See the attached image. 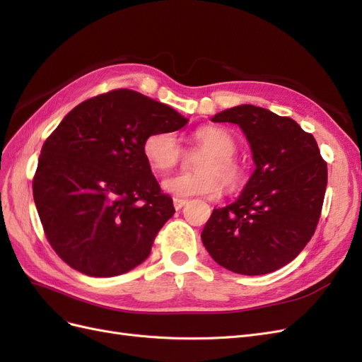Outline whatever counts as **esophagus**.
<instances>
[{
  "instance_id": "34e87169",
  "label": "esophagus",
  "mask_w": 362,
  "mask_h": 362,
  "mask_svg": "<svg viewBox=\"0 0 362 362\" xmlns=\"http://www.w3.org/2000/svg\"><path fill=\"white\" fill-rule=\"evenodd\" d=\"M187 204V199H181V198H175L173 199V206L175 210H181V208Z\"/></svg>"
}]
</instances>
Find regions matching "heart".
I'll return each mask as SVG.
<instances>
[{
  "instance_id": "obj_1",
  "label": "heart",
  "mask_w": 362,
  "mask_h": 362,
  "mask_svg": "<svg viewBox=\"0 0 362 362\" xmlns=\"http://www.w3.org/2000/svg\"><path fill=\"white\" fill-rule=\"evenodd\" d=\"M193 141L199 149L206 151L196 164L198 172H181L163 180V189L175 196H213L223 187L234 192L243 185L246 170L237 152V140L228 129L221 127H202L193 133ZM149 166L164 172L173 169L181 161L184 149L178 137L170 131L151 133L141 145Z\"/></svg>"
}]
</instances>
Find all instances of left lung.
I'll list each match as a JSON object with an SVG mask.
<instances>
[{"mask_svg":"<svg viewBox=\"0 0 362 362\" xmlns=\"http://www.w3.org/2000/svg\"><path fill=\"white\" fill-rule=\"evenodd\" d=\"M213 122H231L250 144L255 170L238 199L214 208L201 234L208 254L240 275H266L298 257L319 223L327 166L313 134L291 117L238 105Z\"/></svg>","mask_w":362,"mask_h":362,"instance_id":"1","label":"left lung"}]
</instances>
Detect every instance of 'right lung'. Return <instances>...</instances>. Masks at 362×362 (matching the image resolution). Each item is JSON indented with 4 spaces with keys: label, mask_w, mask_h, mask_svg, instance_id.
<instances>
[{
    "label": "right lung",
    "mask_w": 362,
    "mask_h": 362,
    "mask_svg": "<svg viewBox=\"0 0 362 362\" xmlns=\"http://www.w3.org/2000/svg\"><path fill=\"white\" fill-rule=\"evenodd\" d=\"M187 124L169 105L129 89L90 98L42 146L33 198L51 247L84 275H122L144 262L173 216L141 145Z\"/></svg>",
    "instance_id": "obj_1"
}]
</instances>
